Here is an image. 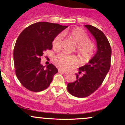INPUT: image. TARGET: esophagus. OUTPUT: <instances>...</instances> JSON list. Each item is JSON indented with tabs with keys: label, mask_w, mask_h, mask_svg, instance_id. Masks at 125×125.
<instances>
[{
	"label": "esophagus",
	"mask_w": 125,
	"mask_h": 125,
	"mask_svg": "<svg viewBox=\"0 0 125 125\" xmlns=\"http://www.w3.org/2000/svg\"><path fill=\"white\" fill-rule=\"evenodd\" d=\"M58 71H59V73H66V70H63V69H62V68H59V70H58Z\"/></svg>",
	"instance_id": "obj_1"
}]
</instances>
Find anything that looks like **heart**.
Masks as SVG:
<instances>
[{
	"mask_svg": "<svg viewBox=\"0 0 125 125\" xmlns=\"http://www.w3.org/2000/svg\"><path fill=\"white\" fill-rule=\"evenodd\" d=\"M62 36H67L72 39L75 46V51L83 61L88 60L93 55L95 50L94 43L89 40L87 34L83 30L76 28L69 31H63L57 35L52 40V46L56 50L62 47ZM54 62L63 68H70L76 65L77 59L75 56L65 53H60L55 57Z\"/></svg>",
	"mask_w": 125,
	"mask_h": 125,
	"instance_id": "b5f03b06",
	"label": "heart"
}]
</instances>
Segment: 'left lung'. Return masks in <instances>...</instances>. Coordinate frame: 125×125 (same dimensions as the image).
Wrapping results in <instances>:
<instances>
[{
	"mask_svg": "<svg viewBox=\"0 0 125 125\" xmlns=\"http://www.w3.org/2000/svg\"><path fill=\"white\" fill-rule=\"evenodd\" d=\"M85 26L96 40L97 51L88 63L79 68L76 80L68 83L70 94L79 98L89 96L100 87L110 69L111 58V48L104 33L92 25Z\"/></svg>",
	"mask_w": 125,
	"mask_h": 125,
	"instance_id": "obj_1",
	"label": "left lung"
}]
</instances>
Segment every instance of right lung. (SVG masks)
Returning <instances> with one entry per match:
<instances>
[{"mask_svg":"<svg viewBox=\"0 0 125 125\" xmlns=\"http://www.w3.org/2000/svg\"><path fill=\"white\" fill-rule=\"evenodd\" d=\"M67 27L57 23L37 22L20 34L14 48V63L17 79L27 89L40 92L50 86L58 70L52 63L45 68L40 63V57L45 51L52 49L53 39Z\"/></svg>","mask_w":125,"mask_h":125,"instance_id":"add662e5","label":"right lung"}]
</instances>
